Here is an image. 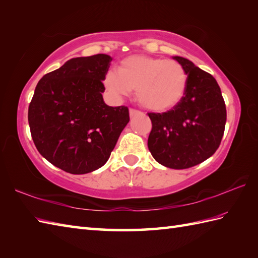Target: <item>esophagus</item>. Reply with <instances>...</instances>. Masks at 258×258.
<instances>
[{
  "instance_id": "34e87169",
  "label": "esophagus",
  "mask_w": 258,
  "mask_h": 258,
  "mask_svg": "<svg viewBox=\"0 0 258 258\" xmlns=\"http://www.w3.org/2000/svg\"><path fill=\"white\" fill-rule=\"evenodd\" d=\"M142 114L140 111H138V109H134V108H130V116L131 117H134L136 116V115H140Z\"/></svg>"
}]
</instances>
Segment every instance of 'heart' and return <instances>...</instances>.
I'll return each mask as SVG.
<instances>
[{
    "instance_id": "b5f03b06",
    "label": "heart",
    "mask_w": 258,
    "mask_h": 258,
    "mask_svg": "<svg viewBox=\"0 0 258 258\" xmlns=\"http://www.w3.org/2000/svg\"><path fill=\"white\" fill-rule=\"evenodd\" d=\"M188 76L174 59L132 55L116 71H107L104 85L115 97L136 91L138 102L152 112H166L180 103L187 90Z\"/></svg>"
}]
</instances>
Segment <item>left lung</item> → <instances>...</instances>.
<instances>
[{
  "label": "left lung",
  "mask_w": 258,
  "mask_h": 258,
  "mask_svg": "<svg viewBox=\"0 0 258 258\" xmlns=\"http://www.w3.org/2000/svg\"><path fill=\"white\" fill-rule=\"evenodd\" d=\"M188 76L178 105L164 113H149L152 131L147 146L162 165L184 169L216 152L225 130L226 106L216 80L189 59L174 56Z\"/></svg>",
  "instance_id": "1"
}]
</instances>
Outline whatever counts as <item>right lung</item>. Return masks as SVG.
Segmentation results:
<instances>
[{
    "label": "right lung",
    "mask_w": 258,
    "mask_h": 258,
    "mask_svg": "<svg viewBox=\"0 0 258 258\" xmlns=\"http://www.w3.org/2000/svg\"><path fill=\"white\" fill-rule=\"evenodd\" d=\"M106 54L71 58L38 81L29 106L33 142L54 166L86 174L107 162L130 120L126 106L104 103Z\"/></svg>",
    "instance_id": "obj_1"
}]
</instances>
